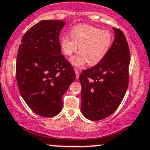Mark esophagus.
Returning <instances> with one entry per match:
<instances>
[{"mask_svg":"<svg viewBox=\"0 0 150 150\" xmlns=\"http://www.w3.org/2000/svg\"><path fill=\"white\" fill-rule=\"evenodd\" d=\"M75 75H76V79H78L79 77H80V73L79 72V70H75Z\"/></svg>","mask_w":150,"mask_h":150,"instance_id":"1","label":"esophagus"}]
</instances>
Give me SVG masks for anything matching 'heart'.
<instances>
[{"label":"heart","mask_w":150,"mask_h":150,"mask_svg":"<svg viewBox=\"0 0 150 150\" xmlns=\"http://www.w3.org/2000/svg\"><path fill=\"white\" fill-rule=\"evenodd\" d=\"M113 42L109 31L87 25L75 26L70 31V37L64 35L60 39V46L63 54L72 56L77 51V56L71 58L72 65L83 68L87 63L95 65L106 56Z\"/></svg>","instance_id":"1"}]
</instances>
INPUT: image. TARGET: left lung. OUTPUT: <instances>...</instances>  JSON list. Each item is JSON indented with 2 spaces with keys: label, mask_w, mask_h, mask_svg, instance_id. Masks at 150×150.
Listing matches in <instances>:
<instances>
[{
  "label": "left lung",
  "mask_w": 150,
  "mask_h": 150,
  "mask_svg": "<svg viewBox=\"0 0 150 150\" xmlns=\"http://www.w3.org/2000/svg\"><path fill=\"white\" fill-rule=\"evenodd\" d=\"M114 41L104 59L80 75L81 111L90 120H99L117 109L128 86L130 50L124 34L113 27Z\"/></svg>",
  "instance_id": "8db88e82"
}]
</instances>
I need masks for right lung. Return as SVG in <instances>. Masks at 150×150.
I'll return each mask as SVG.
<instances>
[{"mask_svg":"<svg viewBox=\"0 0 150 150\" xmlns=\"http://www.w3.org/2000/svg\"><path fill=\"white\" fill-rule=\"evenodd\" d=\"M66 22L42 20L22 37L18 49L16 77L22 97L34 113L58 115L62 97L75 80L73 66L61 54L60 32Z\"/></svg>","mask_w":150,"mask_h":150,"instance_id":"obj_1","label":"right lung"}]
</instances>
